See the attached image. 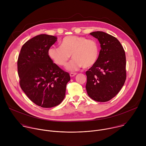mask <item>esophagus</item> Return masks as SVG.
I'll return each mask as SVG.
<instances>
[{
	"mask_svg": "<svg viewBox=\"0 0 146 146\" xmlns=\"http://www.w3.org/2000/svg\"><path fill=\"white\" fill-rule=\"evenodd\" d=\"M76 75V73H70V77H74V76Z\"/></svg>",
	"mask_w": 146,
	"mask_h": 146,
	"instance_id": "34e87169",
	"label": "esophagus"
}]
</instances>
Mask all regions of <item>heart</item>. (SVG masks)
I'll return each mask as SVG.
<instances>
[{
  "label": "heart",
  "mask_w": 146,
  "mask_h": 146,
  "mask_svg": "<svg viewBox=\"0 0 146 146\" xmlns=\"http://www.w3.org/2000/svg\"><path fill=\"white\" fill-rule=\"evenodd\" d=\"M47 54L54 63L60 66H65L72 55L73 59L66 69L76 71L82 67L87 69L95 65L99 55V47L95 40L68 36L62 40L60 47H50Z\"/></svg>",
  "instance_id": "1"
}]
</instances>
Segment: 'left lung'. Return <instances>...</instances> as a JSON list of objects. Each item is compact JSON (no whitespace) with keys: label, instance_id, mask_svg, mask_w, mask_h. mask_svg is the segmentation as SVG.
Wrapping results in <instances>:
<instances>
[{"label":"left lung","instance_id":"left-lung-1","mask_svg":"<svg viewBox=\"0 0 146 146\" xmlns=\"http://www.w3.org/2000/svg\"><path fill=\"white\" fill-rule=\"evenodd\" d=\"M90 35L98 40L101 50L95 65L86 72V90L93 100L105 102L114 98L125 81V53L115 37L101 31Z\"/></svg>","mask_w":146,"mask_h":146}]
</instances>
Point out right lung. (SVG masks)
<instances>
[{
    "instance_id": "obj_1",
    "label": "right lung",
    "mask_w": 146,
    "mask_h": 146,
    "mask_svg": "<svg viewBox=\"0 0 146 146\" xmlns=\"http://www.w3.org/2000/svg\"><path fill=\"white\" fill-rule=\"evenodd\" d=\"M57 40L51 35L41 34L27 41L18 56L19 84L27 96L37 106H56L65 96L69 74L49 58L48 50Z\"/></svg>"
}]
</instances>
